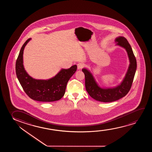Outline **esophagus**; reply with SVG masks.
I'll use <instances>...</instances> for the list:
<instances>
[{"mask_svg": "<svg viewBox=\"0 0 152 152\" xmlns=\"http://www.w3.org/2000/svg\"><path fill=\"white\" fill-rule=\"evenodd\" d=\"M77 65V69H82V68L83 67V63H78Z\"/></svg>", "mask_w": 152, "mask_h": 152, "instance_id": "34e87169", "label": "esophagus"}]
</instances>
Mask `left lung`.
Wrapping results in <instances>:
<instances>
[{
	"instance_id": "left-lung-1",
	"label": "left lung",
	"mask_w": 152,
	"mask_h": 152,
	"mask_svg": "<svg viewBox=\"0 0 152 152\" xmlns=\"http://www.w3.org/2000/svg\"><path fill=\"white\" fill-rule=\"evenodd\" d=\"M115 42L116 45L126 50L130 62L127 73L119 85L114 87H101L89 70L86 68L82 69L85 76L86 89L91 98L100 102H113L125 96L131 88L137 70L136 58L127 40L124 37L119 36Z\"/></svg>"
}]
</instances>
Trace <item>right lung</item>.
I'll use <instances>...</instances> for the list:
<instances>
[{
	"label": "right lung",
	"mask_w": 152,
	"mask_h": 152,
	"mask_svg": "<svg viewBox=\"0 0 152 152\" xmlns=\"http://www.w3.org/2000/svg\"><path fill=\"white\" fill-rule=\"evenodd\" d=\"M31 40V38H29L23 44L17 58L15 64L17 78L24 91L31 99L44 102L59 100L64 95L67 83L77 70V65H74L69 69H61L50 79H34L27 74L23 65L24 49Z\"/></svg>",
	"instance_id": "right-lung-1"
}]
</instances>
